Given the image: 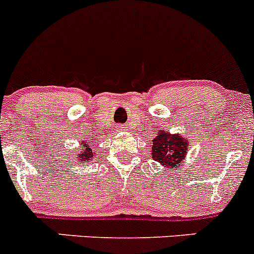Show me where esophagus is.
Returning a JSON list of instances; mask_svg holds the SVG:
<instances>
[{"label": "esophagus", "instance_id": "esophagus-1", "mask_svg": "<svg viewBox=\"0 0 254 254\" xmlns=\"http://www.w3.org/2000/svg\"><path fill=\"white\" fill-rule=\"evenodd\" d=\"M121 128H122V127H121Z\"/></svg>", "mask_w": 254, "mask_h": 254}]
</instances>
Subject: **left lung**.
<instances>
[{
	"instance_id": "8db88e82",
	"label": "left lung",
	"mask_w": 254,
	"mask_h": 254,
	"mask_svg": "<svg viewBox=\"0 0 254 254\" xmlns=\"http://www.w3.org/2000/svg\"><path fill=\"white\" fill-rule=\"evenodd\" d=\"M188 148V141L182 136L159 131L154 139H152V158L165 168L180 167Z\"/></svg>"
}]
</instances>
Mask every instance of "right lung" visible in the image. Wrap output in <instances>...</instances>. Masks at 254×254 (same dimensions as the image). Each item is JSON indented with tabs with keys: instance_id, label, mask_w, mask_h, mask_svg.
<instances>
[{
	"instance_id": "obj_1",
	"label": "right lung",
	"mask_w": 254,
	"mask_h": 254,
	"mask_svg": "<svg viewBox=\"0 0 254 254\" xmlns=\"http://www.w3.org/2000/svg\"><path fill=\"white\" fill-rule=\"evenodd\" d=\"M88 142V139H84V141L81 142V144H83V146L81 147V149L78 151V153H76L73 156L74 161L77 162V163H87V162L92 161V158L95 157V153L92 152V149H91V144H92V141L89 142V143H87ZM72 166V165H71Z\"/></svg>"
}]
</instances>
